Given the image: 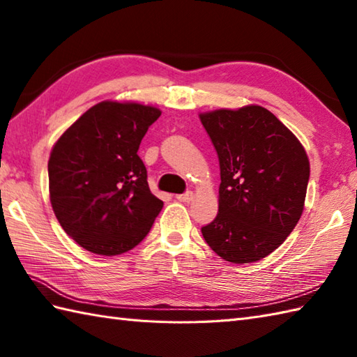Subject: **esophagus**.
<instances>
[{"label":"esophagus","instance_id":"1","mask_svg":"<svg viewBox=\"0 0 357 357\" xmlns=\"http://www.w3.org/2000/svg\"><path fill=\"white\" fill-rule=\"evenodd\" d=\"M176 199H178L179 202H190V201L193 199V192H185V193H183V195H178Z\"/></svg>","mask_w":357,"mask_h":357}]
</instances>
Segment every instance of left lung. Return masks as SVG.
Segmentation results:
<instances>
[{
  "mask_svg": "<svg viewBox=\"0 0 357 357\" xmlns=\"http://www.w3.org/2000/svg\"><path fill=\"white\" fill-rule=\"evenodd\" d=\"M199 118L221 169L219 213L202 227V236L225 261H261L282 244L304 211L310 178L305 150L261 105Z\"/></svg>",
  "mask_w": 357,
  "mask_h": 357,
  "instance_id": "left-lung-1",
  "label": "left lung"
}]
</instances>
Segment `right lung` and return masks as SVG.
Listing matches in <instances>:
<instances>
[{
	"instance_id": "obj_1",
	"label": "right lung",
	"mask_w": 357,
	"mask_h": 357,
	"mask_svg": "<svg viewBox=\"0 0 357 357\" xmlns=\"http://www.w3.org/2000/svg\"><path fill=\"white\" fill-rule=\"evenodd\" d=\"M161 110L102 101L61 135L49 159L52 208L95 255L116 256L147 236L164 202L151 195L139 144Z\"/></svg>"
}]
</instances>
